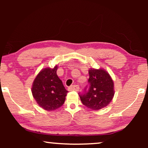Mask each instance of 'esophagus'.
<instances>
[{
  "label": "esophagus",
  "mask_w": 148,
  "mask_h": 148,
  "mask_svg": "<svg viewBox=\"0 0 148 148\" xmlns=\"http://www.w3.org/2000/svg\"><path fill=\"white\" fill-rule=\"evenodd\" d=\"M69 90L70 91H79V86H77V85H73V86H71V87H69Z\"/></svg>",
  "instance_id": "obj_1"
}]
</instances>
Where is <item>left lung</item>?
Wrapping results in <instances>:
<instances>
[{"instance_id": "left-lung-1", "label": "left lung", "mask_w": 148, "mask_h": 148, "mask_svg": "<svg viewBox=\"0 0 148 148\" xmlns=\"http://www.w3.org/2000/svg\"><path fill=\"white\" fill-rule=\"evenodd\" d=\"M89 74V86L79 96L84 105L97 111L106 107L112 101L114 95V82L104 69H91Z\"/></svg>"}]
</instances>
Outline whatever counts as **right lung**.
<instances>
[{
  "mask_svg": "<svg viewBox=\"0 0 148 148\" xmlns=\"http://www.w3.org/2000/svg\"><path fill=\"white\" fill-rule=\"evenodd\" d=\"M57 65L46 68L39 72L32 84V96L40 106L47 111H53L64 104L69 91L57 75Z\"/></svg>",
  "mask_w": 148,
  "mask_h": 148,
  "instance_id": "1",
  "label": "right lung"
}]
</instances>
